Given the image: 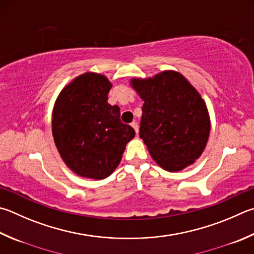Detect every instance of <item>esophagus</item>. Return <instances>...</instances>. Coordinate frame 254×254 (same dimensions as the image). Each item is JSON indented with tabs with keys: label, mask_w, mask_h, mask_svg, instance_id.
Listing matches in <instances>:
<instances>
[{
	"label": "esophagus",
	"mask_w": 254,
	"mask_h": 254,
	"mask_svg": "<svg viewBox=\"0 0 254 254\" xmlns=\"http://www.w3.org/2000/svg\"><path fill=\"white\" fill-rule=\"evenodd\" d=\"M131 127H133V128H134V131L137 133V132H139V127H137V123L136 122H132L131 123Z\"/></svg>",
	"instance_id": "esophagus-1"
}]
</instances>
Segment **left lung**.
<instances>
[{
  "instance_id": "8db88e82",
  "label": "left lung",
  "mask_w": 254,
  "mask_h": 254,
  "mask_svg": "<svg viewBox=\"0 0 254 254\" xmlns=\"http://www.w3.org/2000/svg\"><path fill=\"white\" fill-rule=\"evenodd\" d=\"M130 84L144 101L140 137L161 168L182 171L199 159L211 121L204 100L181 73L168 70Z\"/></svg>"
}]
</instances>
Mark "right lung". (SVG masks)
Listing matches in <instances>:
<instances>
[{"instance_id": "obj_1", "label": "right lung", "mask_w": 254, "mask_h": 254, "mask_svg": "<svg viewBox=\"0 0 254 254\" xmlns=\"http://www.w3.org/2000/svg\"><path fill=\"white\" fill-rule=\"evenodd\" d=\"M112 83L105 75L86 72L60 92L52 112L55 146L76 175L102 180L121 162L135 132L120 120V108L108 103Z\"/></svg>"}]
</instances>
